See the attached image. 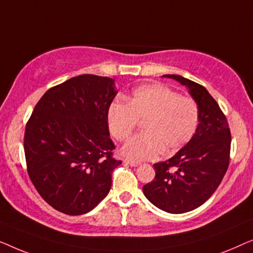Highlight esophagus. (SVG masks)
Listing matches in <instances>:
<instances>
[{"instance_id": "obj_1", "label": "esophagus", "mask_w": 253, "mask_h": 253, "mask_svg": "<svg viewBox=\"0 0 253 253\" xmlns=\"http://www.w3.org/2000/svg\"><path fill=\"white\" fill-rule=\"evenodd\" d=\"M124 163H125V164H128V165H130V166H133V167H136V166L140 165V164H138L137 162L129 161V159H125V161H124Z\"/></svg>"}]
</instances>
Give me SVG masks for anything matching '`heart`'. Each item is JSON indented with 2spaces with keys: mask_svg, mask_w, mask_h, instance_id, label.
<instances>
[{
  "mask_svg": "<svg viewBox=\"0 0 253 253\" xmlns=\"http://www.w3.org/2000/svg\"><path fill=\"white\" fill-rule=\"evenodd\" d=\"M138 122L144 133L130 138L123 152L133 161L154 159L164 151L173 154L196 133L199 111L196 102L162 84H142L126 103L113 102L108 110L109 129L118 141L133 134Z\"/></svg>",
  "mask_w": 253,
  "mask_h": 253,
  "instance_id": "1",
  "label": "heart"
}]
</instances>
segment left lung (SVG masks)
<instances>
[{
    "instance_id": "1",
    "label": "left lung",
    "mask_w": 253,
    "mask_h": 253,
    "mask_svg": "<svg viewBox=\"0 0 253 253\" xmlns=\"http://www.w3.org/2000/svg\"><path fill=\"white\" fill-rule=\"evenodd\" d=\"M197 103L199 124L193 138L166 162L155 164V179L143 194L163 211L179 214L197 209L221 183L229 166L230 129L226 116L205 87L174 74Z\"/></svg>"
}]
</instances>
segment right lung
<instances>
[{"mask_svg":"<svg viewBox=\"0 0 253 253\" xmlns=\"http://www.w3.org/2000/svg\"><path fill=\"white\" fill-rule=\"evenodd\" d=\"M115 80L83 74L45 91L25 128L27 173L40 196L57 211L80 215L106 197L113 158L108 110Z\"/></svg>","mask_w":253,"mask_h":253,"instance_id":"1","label":"right lung"}]
</instances>
